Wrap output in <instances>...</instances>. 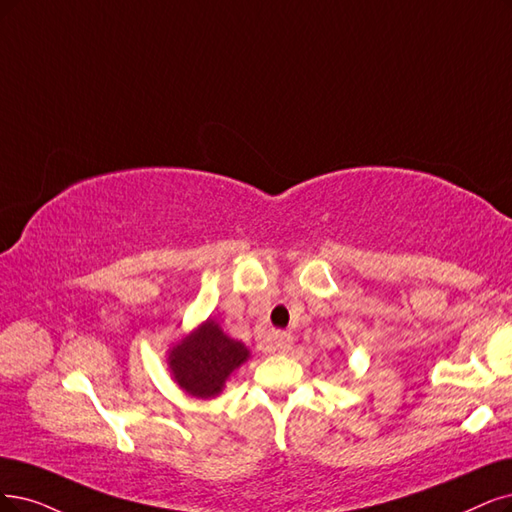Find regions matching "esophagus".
<instances>
[{
	"mask_svg": "<svg viewBox=\"0 0 512 512\" xmlns=\"http://www.w3.org/2000/svg\"><path fill=\"white\" fill-rule=\"evenodd\" d=\"M291 348H293L291 333H276L274 335V352L287 354V352H291Z\"/></svg>",
	"mask_w": 512,
	"mask_h": 512,
	"instance_id": "1",
	"label": "esophagus"
}]
</instances>
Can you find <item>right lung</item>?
Masks as SVG:
<instances>
[{
	"label": "right lung",
	"instance_id": "right-lung-1",
	"mask_svg": "<svg viewBox=\"0 0 512 512\" xmlns=\"http://www.w3.org/2000/svg\"><path fill=\"white\" fill-rule=\"evenodd\" d=\"M251 358V350L223 333L215 318H206L168 348L166 363L173 382L196 399H215L232 373Z\"/></svg>",
	"mask_w": 512,
	"mask_h": 512
}]
</instances>
